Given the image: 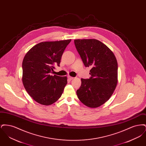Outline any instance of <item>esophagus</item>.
Instances as JSON below:
<instances>
[{"mask_svg": "<svg viewBox=\"0 0 146 146\" xmlns=\"http://www.w3.org/2000/svg\"><path fill=\"white\" fill-rule=\"evenodd\" d=\"M73 77H72V76H68V80H73Z\"/></svg>", "mask_w": 146, "mask_h": 146, "instance_id": "1", "label": "esophagus"}]
</instances>
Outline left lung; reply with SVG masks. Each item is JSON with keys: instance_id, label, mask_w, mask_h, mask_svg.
Here are the masks:
<instances>
[{"instance_id": "left-lung-1", "label": "left lung", "mask_w": 146, "mask_h": 146, "mask_svg": "<svg viewBox=\"0 0 146 146\" xmlns=\"http://www.w3.org/2000/svg\"><path fill=\"white\" fill-rule=\"evenodd\" d=\"M74 44L84 66L91 68L89 79H81L76 91L85 106L96 108L107 101L118 83V63L110 49L96 39H76Z\"/></svg>"}]
</instances>
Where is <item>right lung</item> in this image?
<instances>
[{
  "label": "right lung",
  "mask_w": 146,
  "mask_h": 146,
  "mask_svg": "<svg viewBox=\"0 0 146 146\" xmlns=\"http://www.w3.org/2000/svg\"><path fill=\"white\" fill-rule=\"evenodd\" d=\"M71 39L40 42L29 50L22 62V82L31 97L42 105L59 99L67 83L66 76H51Z\"/></svg>",
  "instance_id": "1"
}]
</instances>
